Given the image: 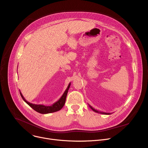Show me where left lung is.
<instances>
[{"instance_id": "8db88e82", "label": "left lung", "mask_w": 148, "mask_h": 148, "mask_svg": "<svg viewBox=\"0 0 148 148\" xmlns=\"http://www.w3.org/2000/svg\"><path fill=\"white\" fill-rule=\"evenodd\" d=\"M90 107L91 108V109L92 110H93L94 112H98V113H100V114H105V115H110V114H111V113H106V112H100V111H97V110H95L94 108H93L92 107H91L90 105Z\"/></svg>"}]
</instances>
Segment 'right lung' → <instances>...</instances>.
<instances>
[{
    "mask_svg": "<svg viewBox=\"0 0 148 148\" xmlns=\"http://www.w3.org/2000/svg\"><path fill=\"white\" fill-rule=\"evenodd\" d=\"M70 85H71V83H70L69 84L67 89L66 90L64 94H62L61 97L60 98V99L58 101H57V102H56L55 103H54L52 105H51V106H45V105H36V104H33V103H30V102H27L25 99L22 94L20 92V94L21 97H22V98H23V99L34 111H37V112H39L40 114H49V113L54 112L60 110L63 107V106H64V103L66 102L67 95L69 88L70 87Z\"/></svg>",
    "mask_w": 148,
    "mask_h": 148,
    "instance_id": "1",
    "label": "right lung"
}]
</instances>
